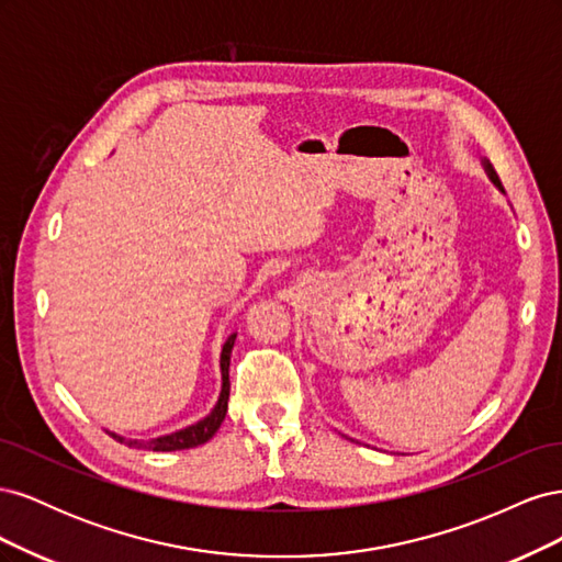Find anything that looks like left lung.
Here are the masks:
<instances>
[{
	"label": "left lung",
	"instance_id": "1",
	"mask_svg": "<svg viewBox=\"0 0 562 562\" xmlns=\"http://www.w3.org/2000/svg\"><path fill=\"white\" fill-rule=\"evenodd\" d=\"M485 168H487V173H490L492 182H495V184H499V190H502V180H499V176H497V171H495V168H492L490 164H485Z\"/></svg>",
	"mask_w": 562,
	"mask_h": 562
}]
</instances>
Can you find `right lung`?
Here are the masks:
<instances>
[{
	"label": "right lung",
	"mask_w": 562,
	"mask_h": 562,
	"mask_svg": "<svg viewBox=\"0 0 562 562\" xmlns=\"http://www.w3.org/2000/svg\"><path fill=\"white\" fill-rule=\"evenodd\" d=\"M236 335H229L227 342L223 347V356H220V370H223V391H220V398L213 407V413L209 417H203L201 422L192 424V427L180 429L176 434H168L161 438H149V440H128L116 434H110L119 443H124L128 448H143V450H155V452H171V450H184V448H196L203 446L206 440L215 436V431L223 424L227 415V401H229V353L234 347Z\"/></svg>",
	"instance_id": "obj_1"
}]
</instances>
